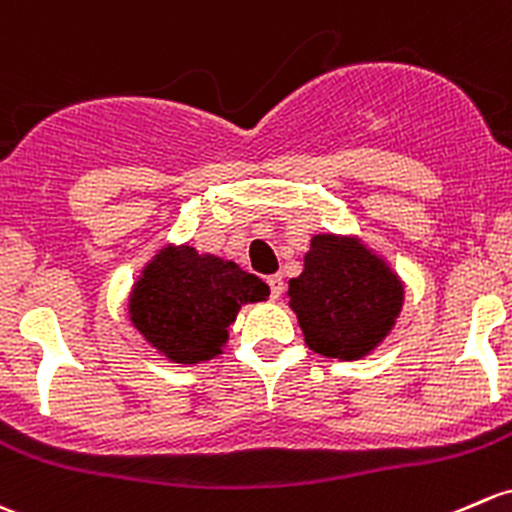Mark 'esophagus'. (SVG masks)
Returning <instances> with one entry per match:
<instances>
[{"label": "esophagus", "mask_w": 512, "mask_h": 512, "mask_svg": "<svg viewBox=\"0 0 512 512\" xmlns=\"http://www.w3.org/2000/svg\"><path fill=\"white\" fill-rule=\"evenodd\" d=\"M267 284H270V292H272L274 299L282 297V292H284V279H282V274H272V277L267 279Z\"/></svg>", "instance_id": "34e87169"}]
</instances>
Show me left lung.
<instances>
[{
  "label": "left lung",
  "mask_w": 512,
  "mask_h": 512,
  "mask_svg": "<svg viewBox=\"0 0 512 512\" xmlns=\"http://www.w3.org/2000/svg\"><path fill=\"white\" fill-rule=\"evenodd\" d=\"M287 294L311 351L360 360L395 326L405 284L363 240L324 233L311 238L304 272L289 279Z\"/></svg>",
  "instance_id": "obj_1"
}]
</instances>
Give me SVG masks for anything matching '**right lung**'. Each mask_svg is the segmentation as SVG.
Returning a JSON list of instances; mask_svg holds the SVG:
<instances>
[{
    "label": "right lung",
    "instance_id": "right-lung-1",
    "mask_svg": "<svg viewBox=\"0 0 512 512\" xmlns=\"http://www.w3.org/2000/svg\"><path fill=\"white\" fill-rule=\"evenodd\" d=\"M267 297L270 287L233 260L169 245L134 282L129 321L166 360L196 365L223 353L242 304Z\"/></svg>",
    "mask_w": 512,
    "mask_h": 512
}]
</instances>
